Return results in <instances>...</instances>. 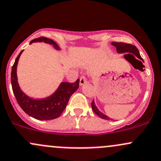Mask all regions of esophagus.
I'll return each instance as SVG.
<instances>
[{
    "label": "esophagus",
    "instance_id": "1",
    "mask_svg": "<svg viewBox=\"0 0 161 161\" xmlns=\"http://www.w3.org/2000/svg\"><path fill=\"white\" fill-rule=\"evenodd\" d=\"M86 83V79L84 76H81L80 78V85L82 86L84 84H85Z\"/></svg>",
    "mask_w": 161,
    "mask_h": 161
}]
</instances>
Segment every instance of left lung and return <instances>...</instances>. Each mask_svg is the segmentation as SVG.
Listing matches in <instances>:
<instances>
[{
    "mask_svg": "<svg viewBox=\"0 0 161 161\" xmlns=\"http://www.w3.org/2000/svg\"><path fill=\"white\" fill-rule=\"evenodd\" d=\"M112 45L116 48V51L118 53H122V54L131 53L133 54V55H135L137 58H138L139 59L143 61V59H142V57H141L138 49L135 46H133V45L127 44V43H123V42H112ZM128 55H129V54H128ZM141 62H142V61H141ZM91 106H92V109L93 110V112H94L96 114L98 115L99 117H100L101 119H106V120H113V119L109 118V116H107L106 115H105L103 113H101L100 110L98 109V108L97 107V106H96L94 100H93V102L91 103Z\"/></svg>",
    "mask_w": 161,
    "mask_h": 161,
    "instance_id": "left-lung-1",
    "label": "left lung"
}]
</instances>
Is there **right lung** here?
Wrapping results in <instances>:
<instances>
[{
    "mask_svg": "<svg viewBox=\"0 0 161 161\" xmlns=\"http://www.w3.org/2000/svg\"><path fill=\"white\" fill-rule=\"evenodd\" d=\"M43 42L52 45L57 50L61 48L55 42L46 37H39L30 42ZM23 52L21 51L16 58L15 62L12 67L11 71V84L14 94L15 96L18 104L23 111L32 118L38 120L55 119L60 116V115L65 109L70 97L78 89L80 80L77 79L75 83L61 82L58 89L46 98L34 99L27 96L23 92L18 84L17 75V68L19 57Z\"/></svg>",
    "mask_w": 161,
    "mask_h": 161,
    "instance_id": "1",
    "label": "right lung"
}]
</instances>
